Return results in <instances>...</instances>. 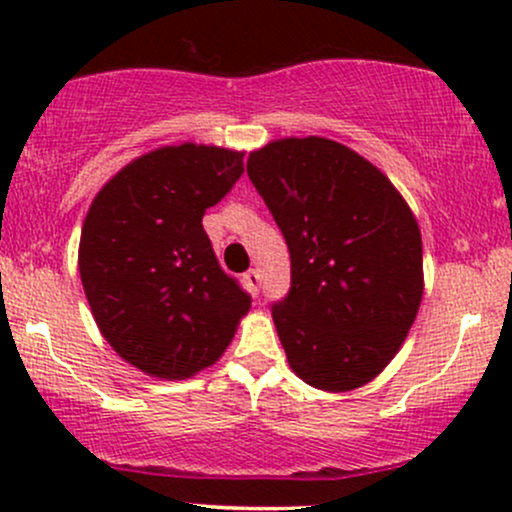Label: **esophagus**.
I'll return each instance as SVG.
<instances>
[{"label":"esophagus","instance_id":"obj_1","mask_svg":"<svg viewBox=\"0 0 512 512\" xmlns=\"http://www.w3.org/2000/svg\"><path fill=\"white\" fill-rule=\"evenodd\" d=\"M245 284H248L250 289L257 293V291H260V274H257L255 269H250V272L245 274Z\"/></svg>","mask_w":512,"mask_h":512}]
</instances>
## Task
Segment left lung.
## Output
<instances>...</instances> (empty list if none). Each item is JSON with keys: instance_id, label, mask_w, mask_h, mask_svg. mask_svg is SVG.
I'll use <instances>...</instances> for the list:
<instances>
[{"instance_id": "8db88e82", "label": "left lung", "mask_w": 512, "mask_h": 512, "mask_svg": "<svg viewBox=\"0 0 512 512\" xmlns=\"http://www.w3.org/2000/svg\"><path fill=\"white\" fill-rule=\"evenodd\" d=\"M248 175L291 252V291L272 308L291 370L325 392L363 387L419 313L416 216L383 170L325 137L250 151Z\"/></svg>"}]
</instances>
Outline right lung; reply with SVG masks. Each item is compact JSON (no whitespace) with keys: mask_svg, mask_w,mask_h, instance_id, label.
I'll return each mask as SVG.
<instances>
[{"mask_svg":"<svg viewBox=\"0 0 512 512\" xmlns=\"http://www.w3.org/2000/svg\"><path fill=\"white\" fill-rule=\"evenodd\" d=\"M243 151L161 146L134 158L93 197L79 274L93 320L142 373L185 380L214 366L250 296L219 267L202 226L243 175Z\"/></svg>","mask_w":512,"mask_h":512,"instance_id":"add662e5","label":"right lung"}]
</instances>
